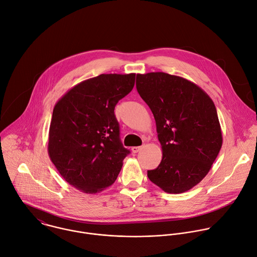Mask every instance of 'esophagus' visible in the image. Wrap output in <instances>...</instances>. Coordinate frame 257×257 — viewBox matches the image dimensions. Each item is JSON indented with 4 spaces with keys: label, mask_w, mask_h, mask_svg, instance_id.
<instances>
[{
    "label": "esophagus",
    "mask_w": 257,
    "mask_h": 257,
    "mask_svg": "<svg viewBox=\"0 0 257 257\" xmlns=\"http://www.w3.org/2000/svg\"><path fill=\"white\" fill-rule=\"evenodd\" d=\"M141 149H142L141 146H134V147H132L131 150H132L133 153H137V152H139Z\"/></svg>",
    "instance_id": "obj_1"
}]
</instances>
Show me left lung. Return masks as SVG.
<instances>
[{"label": "left lung", "mask_w": 257, "mask_h": 257, "mask_svg": "<svg viewBox=\"0 0 257 257\" xmlns=\"http://www.w3.org/2000/svg\"><path fill=\"white\" fill-rule=\"evenodd\" d=\"M136 89L150 108L162 159L148 179L168 194H182L209 173L222 147L214 102L199 85L165 72L137 74Z\"/></svg>", "instance_id": "left-lung-1"}]
</instances>
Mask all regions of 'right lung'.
Masks as SVG:
<instances>
[{
    "label": "right lung",
    "mask_w": 257,
    "mask_h": 257,
    "mask_svg": "<svg viewBox=\"0 0 257 257\" xmlns=\"http://www.w3.org/2000/svg\"><path fill=\"white\" fill-rule=\"evenodd\" d=\"M135 83V73L100 74L70 89L53 108L48 154L61 177L84 194L116 181L130 153L120 140L114 110Z\"/></svg>",
    "instance_id": "obj_1"
}]
</instances>
